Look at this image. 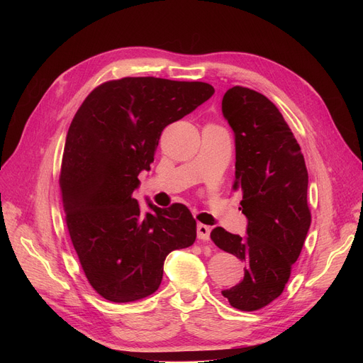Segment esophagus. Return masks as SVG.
<instances>
[{"label": "esophagus", "instance_id": "esophagus-1", "mask_svg": "<svg viewBox=\"0 0 363 363\" xmlns=\"http://www.w3.org/2000/svg\"><path fill=\"white\" fill-rule=\"evenodd\" d=\"M211 226H207L204 223L197 225V237L201 241H208V238H211Z\"/></svg>", "mask_w": 363, "mask_h": 363}]
</instances>
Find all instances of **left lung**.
Wrapping results in <instances>:
<instances>
[{"instance_id": "8db88e82", "label": "left lung", "mask_w": 363, "mask_h": 363, "mask_svg": "<svg viewBox=\"0 0 363 363\" xmlns=\"http://www.w3.org/2000/svg\"><path fill=\"white\" fill-rule=\"evenodd\" d=\"M222 111L235 133V184L247 235L218 226L212 241L245 263L242 281L222 296L235 309L255 312L279 297L306 240L312 215L303 152L278 107L244 86L228 89Z\"/></svg>"}]
</instances>
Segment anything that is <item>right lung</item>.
Listing matches in <instances>:
<instances>
[{
  "instance_id": "1",
  "label": "right lung",
  "mask_w": 363,
  "mask_h": 363,
  "mask_svg": "<svg viewBox=\"0 0 363 363\" xmlns=\"http://www.w3.org/2000/svg\"><path fill=\"white\" fill-rule=\"evenodd\" d=\"M206 82L152 76L94 88L67 130L60 191L67 231L91 287L114 303L155 293L166 256L193 245L197 222L181 203L143 213L132 197L163 129L213 95Z\"/></svg>"
}]
</instances>
